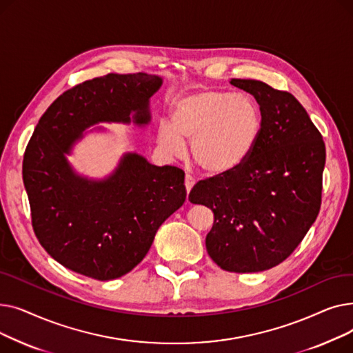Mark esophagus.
Instances as JSON below:
<instances>
[{
	"mask_svg": "<svg viewBox=\"0 0 353 353\" xmlns=\"http://www.w3.org/2000/svg\"><path fill=\"white\" fill-rule=\"evenodd\" d=\"M184 186H186V190L188 193L192 190V188L194 186V179L190 176V174H186V177H184Z\"/></svg>",
	"mask_w": 353,
	"mask_h": 353,
	"instance_id": "obj_1",
	"label": "esophagus"
}]
</instances>
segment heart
Segmentation results:
<instances>
[{
	"label": "heart",
	"instance_id": "1",
	"mask_svg": "<svg viewBox=\"0 0 353 353\" xmlns=\"http://www.w3.org/2000/svg\"><path fill=\"white\" fill-rule=\"evenodd\" d=\"M262 133V114L246 94L199 90L176 100L172 124L161 123L157 141L165 152L180 154L192 140V157L203 172L226 174L242 165Z\"/></svg>",
	"mask_w": 353,
	"mask_h": 353
}]
</instances>
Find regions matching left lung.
<instances>
[{"instance_id": "1", "label": "left lung", "mask_w": 353, "mask_h": 353, "mask_svg": "<svg viewBox=\"0 0 353 353\" xmlns=\"http://www.w3.org/2000/svg\"><path fill=\"white\" fill-rule=\"evenodd\" d=\"M230 83L261 107V137L242 165L200 180L189 200L214 214L206 249L219 268L263 272L288 259L316 220L326 150L319 130L290 92L257 80Z\"/></svg>"}]
</instances>
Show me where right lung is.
<instances>
[{
	"label": "right lung",
	"mask_w": 353,
	"mask_h": 353,
	"mask_svg": "<svg viewBox=\"0 0 353 353\" xmlns=\"http://www.w3.org/2000/svg\"><path fill=\"white\" fill-rule=\"evenodd\" d=\"M161 79L107 74L64 91L37 124L23 160L34 233L64 268L111 281L133 270L156 232L186 200L184 172L127 153L114 173L88 180L68 164L74 140L101 121H150L148 100Z\"/></svg>",
	"instance_id": "right-lung-1"
}]
</instances>
